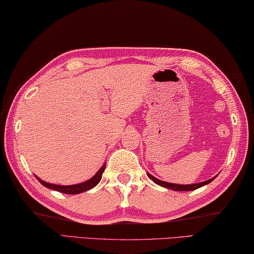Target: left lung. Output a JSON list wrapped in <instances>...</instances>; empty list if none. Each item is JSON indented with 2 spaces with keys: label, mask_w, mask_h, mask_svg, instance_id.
<instances>
[{
  "label": "left lung",
  "mask_w": 254,
  "mask_h": 254,
  "mask_svg": "<svg viewBox=\"0 0 254 254\" xmlns=\"http://www.w3.org/2000/svg\"><path fill=\"white\" fill-rule=\"evenodd\" d=\"M147 177L151 179V180L154 181L156 185H159L161 187H164V188H168V189H171V190H176V191H191V190H196L198 188H201V187L210 184V182L213 181L214 179L217 177V176L209 179V180H206V181H202V182H198V184H192V185H178V184H171V182L162 181V180H160V179H156L155 177H153L152 174H149V173H147Z\"/></svg>",
  "instance_id": "obj_1"
}]
</instances>
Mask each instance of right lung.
<instances>
[{"label": "right lung", "instance_id": "add662e5", "mask_svg": "<svg viewBox=\"0 0 254 254\" xmlns=\"http://www.w3.org/2000/svg\"><path fill=\"white\" fill-rule=\"evenodd\" d=\"M105 169H106V163L99 169V171L95 173L92 178L84 182H82V184H77V185H69V186L53 185V184H49V182L41 180V179L38 177H36V178L38 179V181L41 185L45 186L46 188L56 190V191H58V192H63V193H67V194H77V193L84 192V191H88L90 189L94 188V187L99 184L100 180H101L102 173H103V171H105Z\"/></svg>", "mask_w": 254, "mask_h": 254}]
</instances>
